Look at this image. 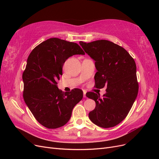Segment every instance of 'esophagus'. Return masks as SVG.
Listing matches in <instances>:
<instances>
[{
    "label": "esophagus",
    "mask_w": 159,
    "mask_h": 159,
    "mask_svg": "<svg viewBox=\"0 0 159 159\" xmlns=\"http://www.w3.org/2000/svg\"><path fill=\"white\" fill-rule=\"evenodd\" d=\"M83 96H84V98H86V92L85 91L83 92Z\"/></svg>",
    "instance_id": "34e87169"
}]
</instances>
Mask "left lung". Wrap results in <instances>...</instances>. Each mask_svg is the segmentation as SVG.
Returning <instances> with one entry per match:
<instances>
[{
    "mask_svg": "<svg viewBox=\"0 0 159 159\" xmlns=\"http://www.w3.org/2000/svg\"><path fill=\"white\" fill-rule=\"evenodd\" d=\"M79 43L95 61L96 87L107 86L102 98L93 92L86 93L88 98L96 102L94 110L89 114V119L101 127H114L125 118L137 98L139 85L135 61L124 48L110 41Z\"/></svg>",
    "mask_w": 159,
    "mask_h": 159,
    "instance_id": "8db88e82",
    "label": "left lung"
}]
</instances>
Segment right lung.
Wrapping results in <instances>:
<instances>
[{"label": "right lung", "instance_id": "1", "mask_svg": "<svg viewBox=\"0 0 159 159\" xmlns=\"http://www.w3.org/2000/svg\"><path fill=\"white\" fill-rule=\"evenodd\" d=\"M74 55L84 52L77 43L53 38L36 46L28 58L22 75L24 100L35 118L49 129L65 125L83 97L80 89L65 93L57 87L64 63Z\"/></svg>", "mask_w": 159, "mask_h": 159}]
</instances>
